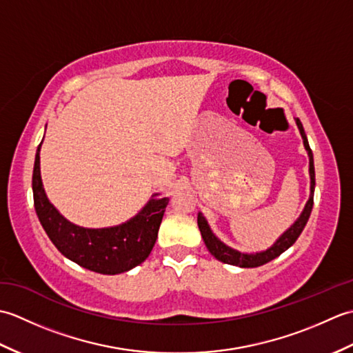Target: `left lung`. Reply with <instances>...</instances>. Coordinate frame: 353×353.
<instances>
[{"mask_svg": "<svg viewBox=\"0 0 353 353\" xmlns=\"http://www.w3.org/2000/svg\"><path fill=\"white\" fill-rule=\"evenodd\" d=\"M296 124L299 127V132L302 134L303 139V145L306 153H308L310 157V199L306 201V205L303 208L302 214L299 215V219L291 224V226L283 232V234L276 239L272 247H268L267 250L262 252H256V253H244L239 252L236 249H232L228 244H224L220 238H216L214 235V232L209 228V224L206 221V219L203 216V214L199 212L197 215V224L200 229L201 238L208 247V250L211 252L212 256L215 259H219L224 264L229 265H236L241 268H253V267H259L264 265L267 262L273 261L274 258L279 256L285 250H288L290 247L296 243V239L299 238V235L302 234L303 228L306 226V223L310 220V215L312 211V205H314V190H316V170H314V157H312V152L310 148V142L308 138H306L303 125L301 123V119L296 118Z\"/></svg>", "mask_w": 353, "mask_h": 353, "instance_id": "1", "label": "left lung"}]
</instances>
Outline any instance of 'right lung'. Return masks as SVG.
Listing matches in <instances>:
<instances>
[{
    "label": "right lung",
    "instance_id": "obj_1",
    "mask_svg": "<svg viewBox=\"0 0 353 353\" xmlns=\"http://www.w3.org/2000/svg\"><path fill=\"white\" fill-rule=\"evenodd\" d=\"M41 145L42 142L36 152L32 181L34 209L57 250L80 267L101 274H119L142 264L156 243L170 199L153 194L137 215L117 226L100 229L77 226L66 220L45 194L41 177Z\"/></svg>",
    "mask_w": 353,
    "mask_h": 353
}]
</instances>
